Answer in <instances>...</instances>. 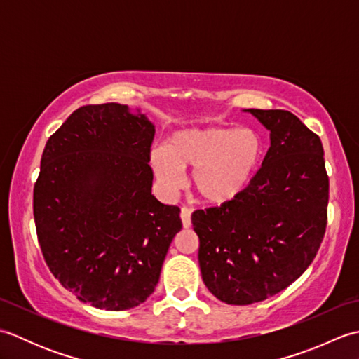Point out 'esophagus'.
Instances as JSON below:
<instances>
[{
	"label": "esophagus",
	"instance_id": "1",
	"mask_svg": "<svg viewBox=\"0 0 359 359\" xmlns=\"http://www.w3.org/2000/svg\"><path fill=\"white\" fill-rule=\"evenodd\" d=\"M180 219H182V225L184 228H189L191 226V210L189 208H182L180 210Z\"/></svg>",
	"mask_w": 359,
	"mask_h": 359
}]
</instances>
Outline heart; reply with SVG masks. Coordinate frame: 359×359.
Here are the masks:
<instances>
[{
    "label": "heart",
    "mask_w": 359,
    "mask_h": 359,
    "mask_svg": "<svg viewBox=\"0 0 359 359\" xmlns=\"http://www.w3.org/2000/svg\"><path fill=\"white\" fill-rule=\"evenodd\" d=\"M265 143L253 128H184L166 137L149 154L156 179L168 193L182 185V170H191L194 194L210 205L233 202L245 191L262 163Z\"/></svg>",
    "instance_id": "obj_1"
}]
</instances>
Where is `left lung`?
Instances as JSON below:
<instances>
[{"label": "left lung", "mask_w": 359, "mask_h": 359, "mask_svg": "<svg viewBox=\"0 0 359 359\" xmlns=\"http://www.w3.org/2000/svg\"><path fill=\"white\" fill-rule=\"evenodd\" d=\"M243 112L270 131L261 170L238 199L191 216L205 285L231 306L264 301L307 270L329 203L321 139L288 111Z\"/></svg>", "instance_id": "8db88e82"}]
</instances>
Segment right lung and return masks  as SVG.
<instances>
[{
  "mask_svg": "<svg viewBox=\"0 0 359 359\" xmlns=\"http://www.w3.org/2000/svg\"><path fill=\"white\" fill-rule=\"evenodd\" d=\"M156 126L126 104H88L49 137L34 188L38 242L60 284L111 311L154 292L180 208L151 194Z\"/></svg>",
  "mask_w": 359,
  "mask_h": 359,
  "instance_id": "add662e5",
  "label": "right lung"
}]
</instances>
